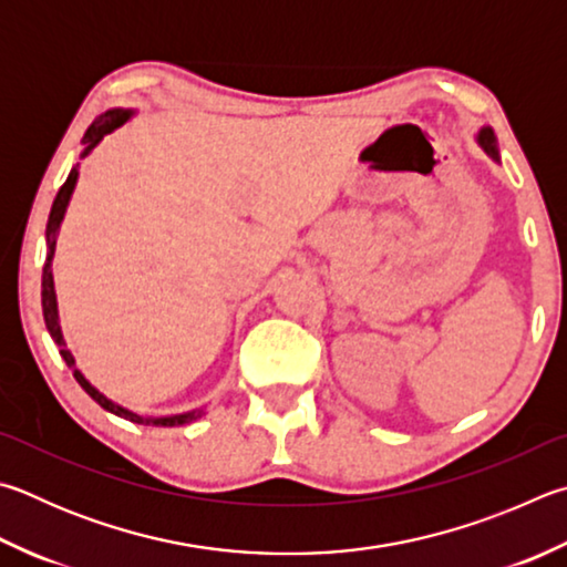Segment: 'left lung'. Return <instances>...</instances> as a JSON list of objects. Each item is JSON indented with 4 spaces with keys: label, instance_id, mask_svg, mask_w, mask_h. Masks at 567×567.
Instances as JSON below:
<instances>
[{
    "label": "left lung",
    "instance_id": "left-lung-1",
    "mask_svg": "<svg viewBox=\"0 0 567 567\" xmlns=\"http://www.w3.org/2000/svg\"><path fill=\"white\" fill-rule=\"evenodd\" d=\"M478 143L483 146V151L491 153L493 158L498 161V146H496V133H493L488 126L478 131Z\"/></svg>",
    "mask_w": 567,
    "mask_h": 567
}]
</instances>
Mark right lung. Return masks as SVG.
Returning <instances> with one entry per match:
<instances>
[{
    "instance_id": "right-lung-1",
    "label": "right lung",
    "mask_w": 567,
    "mask_h": 567,
    "mask_svg": "<svg viewBox=\"0 0 567 567\" xmlns=\"http://www.w3.org/2000/svg\"><path fill=\"white\" fill-rule=\"evenodd\" d=\"M131 118V111H123V109H111V111H106V113H101V116L91 123V126L86 128V133H84V156L86 153L96 146V143L106 136V133H111V131H116L118 126H123V123H126ZM76 178H79V166H74L71 168V173H69V178H66V183L61 185L59 188V193H56V198H54V205H51V213H49V223H47V265H44V275H41V307H44V322H47V329H49V334H51V339H54L56 342V347H59V352H61V357H64V362H66V367L71 369V372H74V377H76V382L81 384V389L86 391V394L96 401L99 406H104L106 411H111V414H116V416H123V419H128V421H133V424H143V426H181V424H188V421H193V419H198L200 416V411L198 414H195V411H190V414H178V416H158V419H153V416H138V414H133V411H128V409H123V406H118V404H113L111 399H106L104 394H101L99 389H94L91 386L89 382H86V377L79 372L76 369V362H74V357H71V352L66 349V342H64V334H61V327H59V312H56V295H54V277H51V257H54V248H56V233H59V225H61V220H64V213H66V205H69V198H71V193H74V185H76Z\"/></svg>"
}]
</instances>
